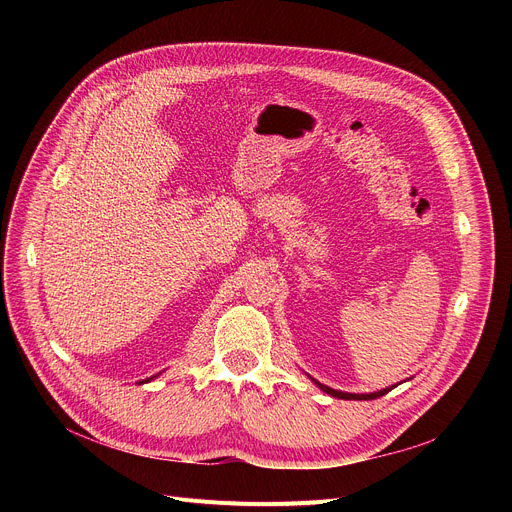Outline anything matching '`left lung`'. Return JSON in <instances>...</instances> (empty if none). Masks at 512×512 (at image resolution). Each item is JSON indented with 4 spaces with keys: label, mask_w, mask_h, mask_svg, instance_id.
I'll return each mask as SVG.
<instances>
[{
    "label": "left lung",
    "mask_w": 512,
    "mask_h": 512,
    "mask_svg": "<svg viewBox=\"0 0 512 512\" xmlns=\"http://www.w3.org/2000/svg\"><path fill=\"white\" fill-rule=\"evenodd\" d=\"M321 390L324 392H328V394H332L334 398H344V400H373V398H380V396H384L386 392H390L392 388H386V390H380V392H373V394H348V392H338V390H332V388H328V386H324V384H319V382H315Z\"/></svg>",
    "instance_id": "8db88e82"
}]
</instances>
